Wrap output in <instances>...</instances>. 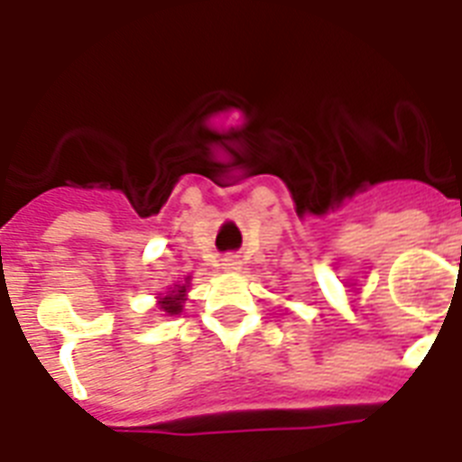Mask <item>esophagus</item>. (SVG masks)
<instances>
[{
  "label": "esophagus",
  "instance_id": "obj_1",
  "mask_svg": "<svg viewBox=\"0 0 462 462\" xmlns=\"http://www.w3.org/2000/svg\"><path fill=\"white\" fill-rule=\"evenodd\" d=\"M239 265H242V263H239L237 258H232V255H230V258H225V261H223V270H225V273H237Z\"/></svg>",
  "mask_w": 462,
  "mask_h": 462
}]
</instances>
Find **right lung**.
<instances>
[{
	"instance_id": "right-lung-1",
	"label": "right lung",
	"mask_w": 462,
	"mask_h": 462,
	"mask_svg": "<svg viewBox=\"0 0 462 462\" xmlns=\"http://www.w3.org/2000/svg\"><path fill=\"white\" fill-rule=\"evenodd\" d=\"M185 291H188V284H176L173 291H169V296H164L159 300V308L164 310L166 315H178V312L183 310Z\"/></svg>"
}]
</instances>
